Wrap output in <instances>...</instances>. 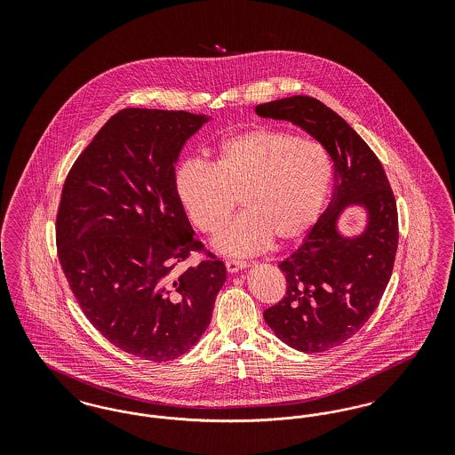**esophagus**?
<instances>
[{"instance_id": "esophagus-1", "label": "esophagus", "mask_w": 455, "mask_h": 455, "mask_svg": "<svg viewBox=\"0 0 455 455\" xmlns=\"http://www.w3.org/2000/svg\"><path fill=\"white\" fill-rule=\"evenodd\" d=\"M225 266H227V271H228L230 275L238 273V271H242V269H245V267H247V264H245V262H242V260H227V262H225Z\"/></svg>"}]
</instances>
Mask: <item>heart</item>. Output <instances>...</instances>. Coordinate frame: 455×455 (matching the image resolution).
Segmentation results:
<instances>
[{
  "mask_svg": "<svg viewBox=\"0 0 455 455\" xmlns=\"http://www.w3.org/2000/svg\"><path fill=\"white\" fill-rule=\"evenodd\" d=\"M334 179V165L321 143L288 131L256 128L223 140L213 164L186 160L173 177L186 217L215 235L237 206L243 213L215 238L218 252L252 256L275 238L291 243L317 221Z\"/></svg>",
  "mask_w": 455,
  "mask_h": 455,
  "instance_id": "obj_1",
  "label": "heart"
}]
</instances>
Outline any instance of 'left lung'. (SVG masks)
<instances>
[{
  "label": "left lung",
  "instance_id": "obj_1",
  "mask_svg": "<svg viewBox=\"0 0 455 455\" xmlns=\"http://www.w3.org/2000/svg\"><path fill=\"white\" fill-rule=\"evenodd\" d=\"M256 114L290 121L332 158L331 203L302 245L278 264L286 293L264 310L266 324L283 343L321 353L358 332L384 295L399 237L395 199L375 153L321 100L295 95L260 104ZM347 209L364 213V227L356 235H345L339 227Z\"/></svg>",
  "mask_w": 455,
  "mask_h": 455
}]
</instances>
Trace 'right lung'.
<instances>
[{
	"label": "right lung",
	"mask_w": 455,
	"mask_h": 455,
	"mask_svg": "<svg viewBox=\"0 0 455 455\" xmlns=\"http://www.w3.org/2000/svg\"><path fill=\"white\" fill-rule=\"evenodd\" d=\"M212 116L124 108L112 116L66 177L56 242L66 280L93 327L114 347L169 362L212 323L225 264L175 266L201 249L175 195L188 140Z\"/></svg>",
	"instance_id": "1"
}]
</instances>
